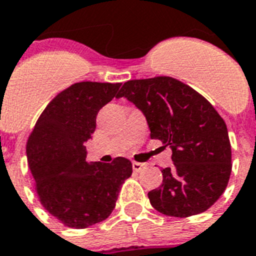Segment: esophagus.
I'll return each mask as SVG.
<instances>
[{
  "instance_id": "obj_1",
  "label": "esophagus",
  "mask_w": 256,
  "mask_h": 256,
  "mask_svg": "<svg viewBox=\"0 0 256 256\" xmlns=\"http://www.w3.org/2000/svg\"><path fill=\"white\" fill-rule=\"evenodd\" d=\"M144 168H146L144 164H140V162H132V170L136 172V173H140Z\"/></svg>"
}]
</instances>
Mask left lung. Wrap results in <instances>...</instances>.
Here are the masks:
<instances>
[{"label": "left lung", "instance_id": "obj_1", "mask_svg": "<svg viewBox=\"0 0 256 256\" xmlns=\"http://www.w3.org/2000/svg\"><path fill=\"white\" fill-rule=\"evenodd\" d=\"M130 100L146 116L151 138L172 150L162 184L150 191L156 211L188 218L202 214L224 192L232 173V147L225 121L190 86L172 76L124 83L117 98Z\"/></svg>", "mask_w": 256, "mask_h": 256}]
</instances>
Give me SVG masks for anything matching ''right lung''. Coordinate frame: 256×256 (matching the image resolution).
<instances>
[{
	"label": "right lung",
	"instance_id": "right-lung-1",
	"mask_svg": "<svg viewBox=\"0 0 256 256\" xmlns=\"http://www.w3.org/2000/svg\"><path fill=\"white\" fill-rule=\"evenodd\" d=\"M121 83L79 82L52 98L27 140V162L38 200L68 228L83 229L108 218L132 173L130 160L86 161L84 142L98 110L117 96Z\"/></svg>",
	"mask_w": 256,
	"mask_h": 256
}]
</instances>
